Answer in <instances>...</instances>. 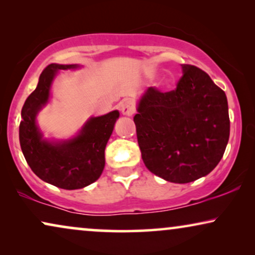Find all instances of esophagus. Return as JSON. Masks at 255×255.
Listing matches in <instances>:
<instances>
[{
	"label": "esophagus",
	"mask_w": 255,
	"mask_h": 255,
	"mask_svg": "<svg viewBox=\"0 0 255 255\" xmlns=\"http://www.w3.org/2000/svg\"><path fill=\"white\" fill-rule=\"evenodd\" d=\"M121 111L124 116H132L135 111V106L134 102L131 100H127L121 104Z\"/></svg>",
	"instance_id": "1"
}]
</instances>
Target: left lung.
<instances>
[{
	"label": "left lung",
	"mask_w": 255,
	"mask_h": 255,
	"mask_svg": "<svg viewBox=\"0 0 255 255\" xmlns=\"http://www.w3.org/2000/svg\"><path fill=\"white\" fill-rule=\"evenodd\" d=\"M181 66L176 89L161 93L149 87L133 117L145 166L174 183L208 175L221 161L230 137L225 93L196 66Z\"/></svg>",
	"instance_id": "left-lung-1"
}]
</instances>
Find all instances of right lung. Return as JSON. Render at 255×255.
<instances>
[{"mask_svg":"<svg viewBox=\"0 0 255 255\" xmlns=\"http://www.w3.org/2000/svg\"><path fill=\"white\" fill-rule=\"evenodd\" d=\"M80 65L51 64L39 76L37 88L22 109L19 124L20 148L32 172L45 182L61 189H81L99 179L106 165L104 149L120 111L86 122L75 137L66 140L44 138L37 125V115L48 103L51 87L59 71L76 69Z\"/></svg>","mask_w":255,"mask_h":255,"instance_id":"right-lung-1","label":"right lung"}]
</instances>
